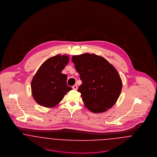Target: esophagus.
Returning a JSON list of instances; mask_svg holds the SVG:
<instances>
[{
	"instance_id": "34e87169",
	"label": "esophagus",
	"mask_w": 157,
	"mask_h": 157,
	"mask_svg": "<svg viewBox=\"0 0 157 157\" xmlns=\"http://www.w3.org/2000/svg\"><path fill=\"white\" fill-rule=\"evenodd\" d=\"M72 88H73V90H77V89H78V86H77V84H75V85H74V86L72 87Z\"/></svg>"
}]
</instances>
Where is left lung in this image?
<instances>
[{
  "label": "left lung",
  "instance_id": "1",
  "mask_svg": "<svg viewBox=\"0 0 157 157\" xmlns=\"http://www.w3.org/2000/svg\"><path fill=\"white\" fill-rule=\"evenodd\" d=\"M72 61L82 81L78 91L85 106L94 113L104 112L112 107L122 87L115 68L105 58L94 54L74 56Z\"/></svg>",
  "mask_w": 157,
  "mask_h": 157
}]
</instances>
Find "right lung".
Segmentation results:
<instances>
[{
	"instance_id": "add662e5",
	"label": "right lung",
	"mask_w": 157,
	"mask_h": 157,
	"mask_svg": "<svg viewBox=\"0 0 157 157\" xmlns=\"http://www.w3.org/2000/svg\"><path fill=\"white\" fill-rule=\"evenodd\" d=\"M69 61L67 55H57L47 59L36 71L31 82L33 99L42 106L53 107L72 88L67 84V75L61 73Z\"/></svg>"
}]
</instances>
